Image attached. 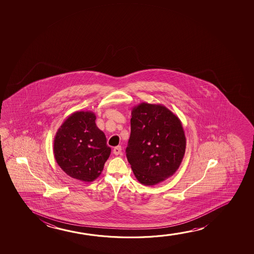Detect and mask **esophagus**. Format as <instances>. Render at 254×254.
Here are the masks:
<instances>
[{"instance_id":"obj_1","label":"esophagus","mask_w":254,"mask_h":254,"mask_svg":"<svg viewBox=\"0 0 254 254\" xmlns=\"http://www.w3.org/2000/svg\"><path fill=\"white\" fill-rule=\"evenodd\" d=\"M113 152H114L115 155H119V154H121V153H122V146H115L114 150H113Z\"/></svg>"}]
</instances>
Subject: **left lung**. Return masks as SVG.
Masks as SVG:
<instances>
[{"label":"left lung","mask_w":254,"mask_h":254,"mask_svg":"<svg viewBox=\"0 0 254 254\" xmlns=\"http://www.w3.org/2000/svg\"><path fill=\"white\" fill-rule=\"evenodd\" d=\"M131 116L127 160L139 183L159 184L175 174L184 158L182 123L161 104L141 102L132 108Z\"/></svg>","instance_id":"obj_1"}]
</instances>
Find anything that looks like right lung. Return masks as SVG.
Wrapping results in <instances>:
<instances>
[{
	"label": "right lung",
	"mask_w": 254,
	"mask_h": 254,
	"mask_svg": "<svg viewBox=\"0 0 254 254\" xmlns=\"http://www.w3.org/2000/svg\"><path fill=\"white\" fill-rule=\"evenodd\" d=\"M91 111H77L63 122L54 139L56 162L70 177L84 182L96 180L111 153L104 132Z\"/></svg>",
	"instance_id": "obj_1"
}]
</instances>
